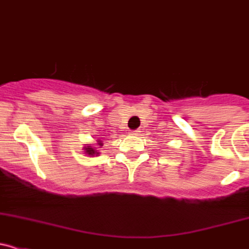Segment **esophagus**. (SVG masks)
Returning <instances> with one entry per match:
<instances>
[{
    "instance_id": "1",
    "label": "esophagus",
    "mask_w": 249,
    "mask_h": 249,
    "mask_svg": "<svg viewBox=\"0 0 249 249\" xmlns=\"http://www.w3.org/2000/svg\"><path fill=\"white\" fill-rule=\"evenodd\" d=\"M138 132H140V131H138V130H135V131H132V132H130V133H131V135H138Z\"/></svg>"
}]
</instances>
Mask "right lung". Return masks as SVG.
<instances>
[{"label": "right lung", "instance_id": "add662e5", "mask_svg": "<svg viewBox=\"0 0 249 249\" xmlns=\"http://www.w3.org/2000/svg\"><path fill=\"white\" fill-rule=\"evenodd\" d=\"M96 142H98L96 144H86V146H83V149H85V153L87 154V155L99 156V154H100L99 153V149L104 145V143L101 142L100 140H98Z\"/></svg>", "mask_w": 249, "mask_h": 249}]
</instances>
